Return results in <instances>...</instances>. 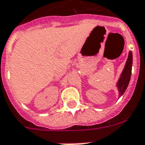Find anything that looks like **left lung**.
<instances>
[{"mask_svg": "<svg viewBox=\"0 0 145 145\" xmlns=\"http://www.w3.org/2000/svg\"><path fill=\"white\" fill-rule=\"evenodd\" d=\"M132 52L130 51L128 53V57H127V61L124 65V69L122 71L118 81L116 84L117 88L118 90L119 97H121L124 94L128 84H129L131 75V69H132Z\"/></svg>", "mask_w": 145, "mask_h": 145, "instance_id": "left-lung-1", "label": "left lung"}]
</instances>
